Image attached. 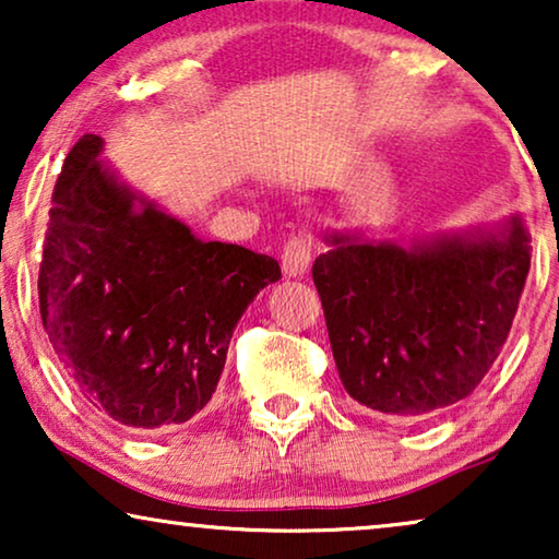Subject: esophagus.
Instances as JSON below:
<instances>
[{
	"label": "esophagus",
	"mask_w": 559,
	"mask_h": 559,
	"mask_svg": "<svg viewBox=\"0 0 559 559\" xmlns=\"http://www.w3.org/2000/svg\"><path fill=\"white\" fill-rule=\"evenodd\" d=\"M310 257L312 247L308 239H302V236L287 239L285 247H282V272H285V277H302L310 266Z\"/></svg>",
	"instance_id": "34e87169"
}]
</instances>
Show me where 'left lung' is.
Returning a JSON list of instances; mask_svg holds the SVG:
<instances>
[{
    "instance_id": "8db88e82",
    "label": "left lung",
    "mask_w": 559,
    "mask_h": 559,
    "mask_svg": "<svg viewBox=\"0 0 559 559\" xmlns=\"http://www.w3.org/2000/svg\"><path fill=\"white\" fill-rule=\"evenodd\" d=\"M312 264L343 389L389 417H425L480 384L514 323L532 259L519 213L409 243L328 231Z\"/></svg>"
}]
</instances>
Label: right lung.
<instances>
[{
    "instance_id": "add662e5",
    "label": "right lung",
    "mask_w": 559,
    "mask_h": 559,
    "mask_svg": "<svg viewBox=\"0 0 559 559\" xmlns=\"http://www.w3.org/2000/svg\"><path fill=\"white\" fill-rule=\"evenodd\" d=\"M83 134L52 190L40 318L73 386L132 430L188 423L216 392L228 343L277 259L203 241L129 188Z\"/></svg>"
}]
</instances>
